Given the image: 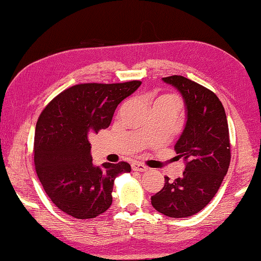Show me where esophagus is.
<instances>
[{
    "mask_svg": "<svg viewBox=\"0 0 261 261\" xmlns=\"http://www.w3.org/2000/svg\"><path fill=\"white\" fill-rule=\"evenodd\" d=\"M132 169L135 171H145L147 170V167L144 166L143 164H140V162H133L132 164Z\"/></svg>",
    "mask_w": 261,
    "mask_h": 261,
    "instance_id": "34e87169",
    "label": "esophagus"
}]
</instances>
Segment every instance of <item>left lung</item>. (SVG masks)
I'll return each instance as SVG.
<instances>
[{"mask_svg": "<svg viewBox=\"0 0 261 261\" xmlns=\"http://www.w3.org/2000/svg\"><path fill=\"white\" fill-rule=\"evenodd\" d=\"M183 97L184 130L175 144L177 158L185 162L183 175L151 196L153 208L167 217H190L207 205L219 190L230 162L227 118L217 95L183 76L162 78Z\"/></svg>", "mask_w": 261, "mask_h": 261, "instance_id": "left-lung-1", "label": "left lung"}]
</instances>
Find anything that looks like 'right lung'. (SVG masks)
I'll return each mask as SVG.
<instances>
[{
    "instance_id": "right-lung-1",
    "label": "right lung",
    "mask_w": 261,
    "mask_h": 261,
    "mask_svg": "<svg viewBox=\"0 0 261 261\" xmlns=\"http://www.w3.org/2000/svg\"><path fill=\"white\" fill-rule=\"evenodd\" d=\"M141 84H78L60 93L42 111L34 162L45 193L65 214L90 219L111 205L115 178L130 171V166L125 161L93 165L88 135L108 128L118 105Z\"/></svg>"
}]
</instances>
